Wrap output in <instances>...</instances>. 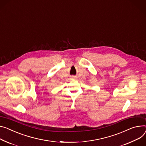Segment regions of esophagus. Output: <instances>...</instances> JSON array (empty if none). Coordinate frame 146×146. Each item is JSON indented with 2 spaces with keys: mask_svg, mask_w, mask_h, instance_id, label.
<instances>
[{
  "mask_svg": "<svg viewBox=\"0 0 146 146\" xmlns=\"http://www.w3.org/2000/svg\"><path fill=\"white\" fill-rule=\"evenodd\" d=\"M72 78H74H74H75V76H72Z\"/></svg>",
  "mask_w": 146,
  "mask_h": 146,
  "instance_id": "esophagus-1",
  "label": "esophagus"
}]
</instances>
